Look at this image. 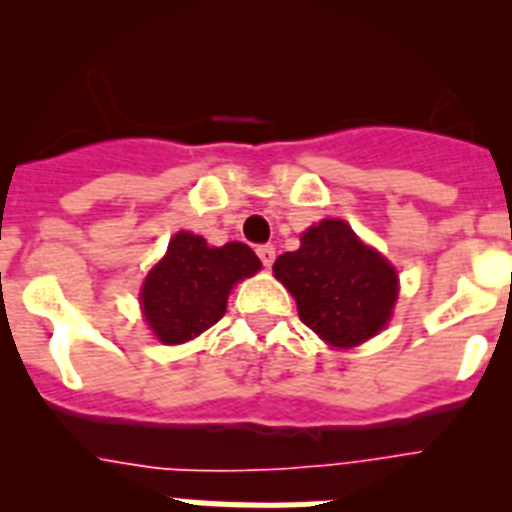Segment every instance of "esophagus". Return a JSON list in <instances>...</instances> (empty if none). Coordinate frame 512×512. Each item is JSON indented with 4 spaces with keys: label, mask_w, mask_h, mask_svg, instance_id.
Masks as SVG:
<instances>
[{
    "label": "esophagus",
    "mask_w": 512,
    "mask_h": 512,
    "mask_svg": "<svg viewBox=\"0 0 512 512\" xmlns=\"http://www.w3.org/2000/svg\"><path fill=\"white\" fill-rule=\"evenodd\" d=\"M256 253H259V259H261V264H264V266H271V264H274V259H277V251H274V246H269V243H266V246L256 248Z\"/></svg>",
    "instance_id": "obj_1"
}]
</instances>
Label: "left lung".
Returning a JSON list of instances; mask_svg holds the SVG:
<instances>
[{
  "mask_svg": "<svg viewBox=\"0 0 512 512\" xmlns=\"http://www.w3.org/2000/svg\"><path fill=\"white\" fill-rule=\"evenodd\" d=\"M274 277L292 292L302 323L333 346L377 336L397 300L395 269L343 220L302 233V246L274 261Z\"/></svg>",
  "mask_w": 512,
  "mask_h": 512,
  "instance_id": "8db88e82",
  "label": "left lung"
}]
</instances>
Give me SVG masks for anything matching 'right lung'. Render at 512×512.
Masks as SVG:
<instances>
[{
	"instance_id": "1",
	"label": "right lung",
	"mask_w": 512,
	"mask_h": 512,
	"mask_svg": "<svg viewBox=\"0 0 512 512\" xmlns=\"http://www.w3.org/2000/svg\"><path fill=\"white\" fill-rule=\"evenodd\" d=\"M259 269V256L246 243L212 248L182 230L146 277L140 305L161 341L184 343L223 318L230 287Z\"/></svg>"
}]
</instances>
